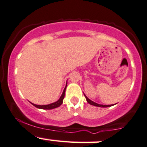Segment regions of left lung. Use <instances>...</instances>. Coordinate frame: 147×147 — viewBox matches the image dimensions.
Here are the masks:
<instances>
[{
	"instance_id": "1",
	"label": "left lung",
	"mask_w": 147,
	"mask_h": 147,
	"mask_svg": "<svg viewBox=\"0 0 147 147\" xmlns=\"http://www.w3.org/2000/svg\"><path fill=\"white\" fill-rule=\"evenodd\" d=\"M84 96H85L86 100H87V102L89 103V104L91 105H94V106H96V107H111V106H113V105H100V104H98V103L92 101V100H91L90 99H89V98H88L87 97V96H86V95L84 94Z\"/></svg>"
}]
</instances>
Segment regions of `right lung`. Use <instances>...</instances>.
Listing matches in <instances>:
<instances>
[{
    "instance_id": "obj_1",
    "label": "right lung",
    "mask_w": 147,
    "mask_h": 147,
    "mask_svg": "<svg viewBox=\"0 0 147 147\" xmlns=\"http://www.w3.org/2000/svg\"><path fill=\"white\" fill-rule=\"evenodd\" d=\"M66 88H67V84L65 86V89H64L63 94H62L61 96L59 98L58 101L55 102L51 103V104L49 105H35L34 103H32V104L34 105V107H36V108H38V109H55L56 107H60V105L63 104V99L65 98V90H66Z\"/></svg>"
}]
</instances>
